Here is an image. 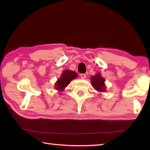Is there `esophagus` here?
Wrapping results in <instances>:
<instances>
[{
  "label": "esophagus",
  "mask_w": 150,
  "mask_h": 150,
  "mask_svg": "<svg viewBox=\"0 0 150 150\" xmlns=\"http://www.w3.org/2000/svg\"><path fill=\"white\" fill-rule=\"evenodd\" d=\"M80 77H81V79H85L87 76H86L85 73H81V74L80 75Z\"/></svg>",
  "instance_id": "obj_1"
}]
</instances>
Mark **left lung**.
<instances>
[{"label":"left lung","mask_w":150,"mask_h":150,"mask_svg":"<svg viewBox=\"0 0 150 150\" xmlns=\"http://www.w3.org/2000/svg\"><path fill=\"white\" fill-rule=\"evenodd\" d=\"M91 79V84L93 87L97 91L104 92L105 91V79L101 77L100 73L92 76Z\"/></svg>","instance_id":"obj_1"}]
</instances>
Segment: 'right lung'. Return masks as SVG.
<instances>
[{
	"label": "right lung",
	"instance_id": "right-lung-1",
	"mask_svg": "<svg viewBox=\"0 0 150 150\" xmlns=\"http://www.w3.org/2000/svg\"><path fill=\"white\" fill-rule=\"evenodd\" d=\"M76 77H77V74L76 72L69 70L64 71L62 74V77L55 83V88L59 91H63V88L67 87L71 80L75 79Z\"/></svg>",
	"mask_w": 150,
	"mask_h": 150
}]
</instances>
